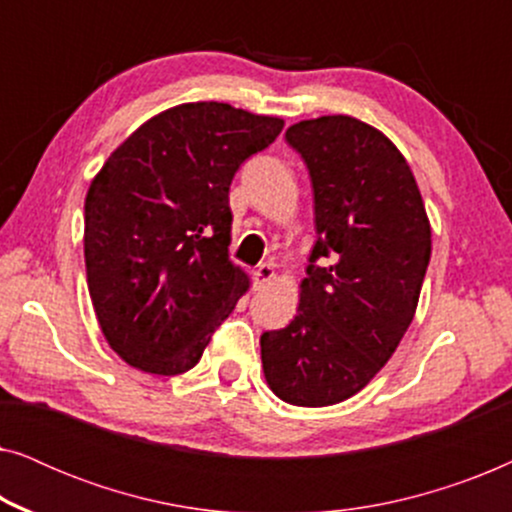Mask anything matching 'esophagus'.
Listing matches in <instances>:
<instances>
[{"instance_id":"esophagus-1","label":"esophagus","mask_w":512,"mask_h":512,"mask_svg":"<svg viewBox=\"0 0 512 512\" xmlns=\"http://www.w3.org/2000/svg\"><path fill=\"white\" fill-rule=\"evenodd\" d=\"M272 279H275V268H272V265L263 263V265H258V268L254 270V282H256V286L270 284Z\"/></svg>"}]
</instances>
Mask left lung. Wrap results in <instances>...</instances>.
<instances>
[{
	"label": "left lung",
	"mask_w": 512,
	"mask_h": 512,
	"mask_svg": "<svg viewBox=\"0 0 512 512\" xmlns=\"http://www.w3.org/2000/svg\"><path fill=\"white\" fill-rule=\"evenodd\" d=\"M286 142L310 170L319 237L296 317L261 335V361L275 396L324 408L359 394L403 340L431 258V223L408 160L373 125L319 116L293 123Z\"/></svg>",
	"instance_id": "1"
}]
</instances>
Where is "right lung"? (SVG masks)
I'll return each instance as SVG.
<instances>
[{
    "label": "right lung",
    "instance_id": "1",
    "mask_svg": "<svg viewBox=\"0 0 512 512\" xmlns=\"http://www.w3.org/2000/svg\"><path fill=\"white\" fill-rule=\"evenodd\" d=\"M282 128V118L226 102L177 104L139 125L90 181L88 291L128 366L191 370L249 291L247 272L228 258L230 181Z\"/></svg>",
    "mask_w": 512,
    "mask_h": 512
}]
</instances>
